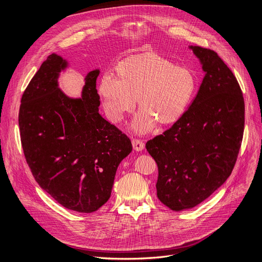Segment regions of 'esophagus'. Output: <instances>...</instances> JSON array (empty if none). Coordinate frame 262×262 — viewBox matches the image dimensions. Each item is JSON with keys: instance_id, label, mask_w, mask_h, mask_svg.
<instances>
[{"instance_id": "obj_1", "label": "esophagus", "mask_w": 262, "mask_h": 262, "mask_svg": "<svg viewBox=\"0 0 262 262\" xmlns=\"http://www.w3.org/2000/svg\"><path fill=\"white\" fill-rule=\"evenodd\" d=\"M132 143H133L134 149H135V150H137V151L143 150L144 147H145L144 141H143V140H140V139H133Z\"/></svg>"}]
</instances>
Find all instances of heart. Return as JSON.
<instances>
[{
	"instance_id": "b5f03b06",
	"label": "heart",
	"mask_w": 262,
	"mask_h": 262,
	"mask_svg": "<svg viewBox=\"0 0 262 262\" xmlns=\"http://www.w3.org/2000/svg\"><path fill=\"white\" fill-rule=\"evenodd\" d=\"M117 79L105 74L98 93L107 118L122 121L136 105L142 110L133 127L137 133L175 123L181 118L195 95L197 79L194 71L156 53L129 57L116 67Z\"/></svg>"
}]
</instances>
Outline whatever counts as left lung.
Wrapping results in <instances>:
<instances>
[{"mask_svg": "<svg viewBox=\"0 0 262 262\" xmlns=\"http://www.w3.org/2000/svg\"><path fill=\"white\" fill-rule=\"evenodd\" d=\"M205 71L189 108L147 141L159 169L157 195L172 210L192 208L230 176L245 128V100L229 67L212 50L190 47Z\"/></svg>", "mask_w": 262, "mask_h": 262, "instance_id": "8db88e82", "label": "left lung"}]
</instances>
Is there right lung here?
Listing matches in <instances>:
<instances>
[{
  "label": "right lung",
  "instance_id": "1",
  "mask_svg": "<svg viewBox=\"0 0 262 262\" xmlns=\"http://www.w3.org/2000/svg\"><path fill=\"white\" fill-rule=\"evenodd\" d=\"M66 66L52 54L32 78L20 100V141L42 190L70 210L93 212L111 197L117 168L133 146L99 114V70L87 74L82 98L74 99L58 87Z\"/></svg>",
  "mask_w": 262,
  "mask_h": 262
}]
</instances>
